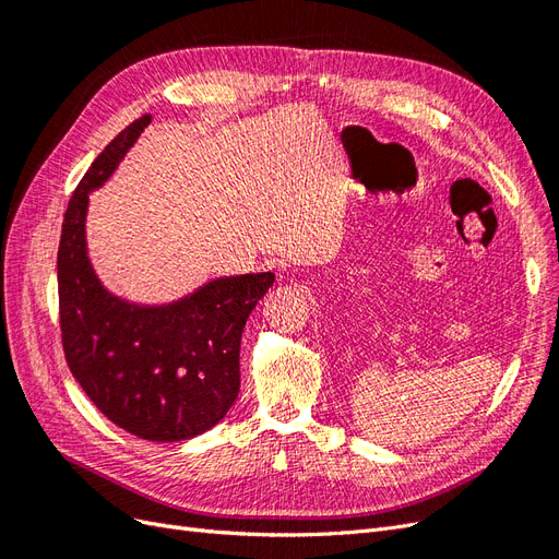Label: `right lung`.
<instances>
[{"label":"right lung","instance_id":"obj_1","mask_svg":"<svg viewBox=\"0 0 559 559\" xmlns=\"http://www.w3.org/2000/svg\"><path fill=\"white\" fill-rule=\"evenodd\" d=\"M140 116L105 146L74 189L58 249L60 337L67 366L95 408L146 441H186L212 429L240 392V341L273 273L210 282L167 308H134L99 286L83 218L97 189L140 138Z\"/></svg>","mask_w":559,"mask_h":559}]
</instances>
